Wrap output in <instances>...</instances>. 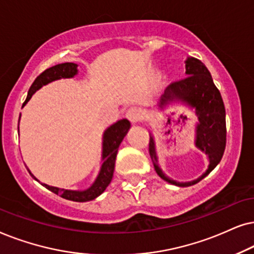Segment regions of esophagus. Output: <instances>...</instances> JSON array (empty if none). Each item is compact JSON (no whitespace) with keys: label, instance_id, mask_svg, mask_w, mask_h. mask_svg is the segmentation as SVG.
<instances>
[{"label":"esophagus","instance_id":"obj_1","mask_svg":"<svg viewBox=\"0 0 254 254\" xmlns=\"http://www.w3.org/2000/svg\"><path fill=\"white\" fill-rule=\"evenodd\" d=\"M127 118L129 120L132 124L139 123L143 120V113H141L140 108L138 107H131L127 111Z\"/></svg>","mask_w":254,"mask_h":254}]
</instances>
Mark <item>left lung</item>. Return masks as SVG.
<instances>
[{
	"mask_svg": "<svg viewBox=\"0 0 254 254\" xmlns=\"http://www.w3.org/2000/svg\"><path fill=\"white\" fill-rule=\"evenodd\" d=\"M186 76L167 87L164 96L161 97L159 107L162 108L168 102L180 100L194 107L200 123L196 127V146L209 157L210 164L207 172L190 182H177L171 180L162 173L158 166V159L155 154L154 140L150 137L148 151L153 162L155 172L165 181L179 187H188L207 177L221 161L226 145V125H225V108L221 93L215 86L209 70L201 60L188 58L186 62Z\"/></svg>",
	"mask_w": 254,
	"mask_h": 254,
	"instance_id": "8db88e82",
	"label": "left lung"
}]
</instances>
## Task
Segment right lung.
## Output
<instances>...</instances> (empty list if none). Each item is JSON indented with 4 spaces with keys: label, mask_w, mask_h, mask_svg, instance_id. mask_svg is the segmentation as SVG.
<instances>
[{
    "label": "right lung",
    "mask_w": 254,
    "mask_h": 254,
    "mask_svg": "<svg viewBox=\"0 0 254 254\" xmlns=\"http://www.w3.org/2000/svg\"><path fill=\"white\" fill-rule=\"evenodd\" d=\"M77 65L73 63H65V64H59L53 67H50L44 70L43 73H40L38 76L36 77V80L33 81V83L30 87L28 96H26L25 102L23 103V106H25V103L31 99V96L35 94L36 90H38L40 87L44 84H47L49 82H52L54 80L62 79V77H73L77 73L76 69ZM130 129V122L127 120H121L117 123L111 125L109 129L106 130L103 136V154H102V167H101L100 174L95 182L90 186L89 188L82 191H76V190H67V189H62L52 187V186H47L45 184H42L44 187L49 189L54 194L62 196L63 198L69 201H75V202H87L92 201L94 198H96L97 196L102 194L106 190L108 185L110 184L111 179H113L114 174V168H115V160H116V155L118 151V146H120L122 140L125 137V134L127 133V130ZM29 171V170H28ZM29 173L31 174V172L29 171ZM31 177L37 180V179L31 174ZM38 181V180H37Z\"/></svg>",
    "instance_id": "1"
}]
</instances>
